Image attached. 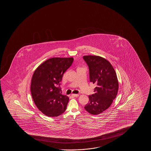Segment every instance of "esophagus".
<instances>
[{
    "mask_svg": "<svg viewBox=\"0 0 151 151\" xmlns=\"http://www.w3.org/2000/svg\"><path fill=\"white\" fill-rule=\"evenodd\" d=\"M72 96H74V97H78L79 96V94H72Z\"/></svg>",
    "mask_w": 151,
    "mask_h": 151,
    "instance_id": "34e87169",
    "label": "esophagus"
}]
</instances>
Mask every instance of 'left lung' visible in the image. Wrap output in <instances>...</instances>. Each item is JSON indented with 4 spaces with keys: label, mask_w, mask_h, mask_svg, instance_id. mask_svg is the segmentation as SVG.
Segmentation results:
<instances>
[{
    "label": "left lung",
    "mask_w": 151,
    "mask_h": 151,
    "mask_svg": "<svg viewBox=\"0 0 151 151\" xmlns=\"http://www.w3.org/2000/svg\"><path fill=\"white\" fill-rule=\"evenodd\" d=\"M83 60L89 70L90 82L95 83V93L89 95L85 109L97 115L109 107L118 93L119 83L116 72L108 60L97 56H85Z\"/></svg>",
    "instance_id": "1"
}]
</instances>
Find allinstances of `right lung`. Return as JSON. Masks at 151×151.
<instances>
[{"mask_svg":"<svg viewBox=\"0 0 151 151\" xmlns=\"http://www.w3.org/2000/svg\"><path fill=\"white\" fill-rule=\"evenodd\" d=\"M73 60V58H50L42 63L33 73L31 95L35 105L45 116H58L65 111L69 98L61 94L60 83Z\"/></svg>","mask_w":151,"mask_h":151,"instance_id":"1","label":"right lung"}]
</instances>
